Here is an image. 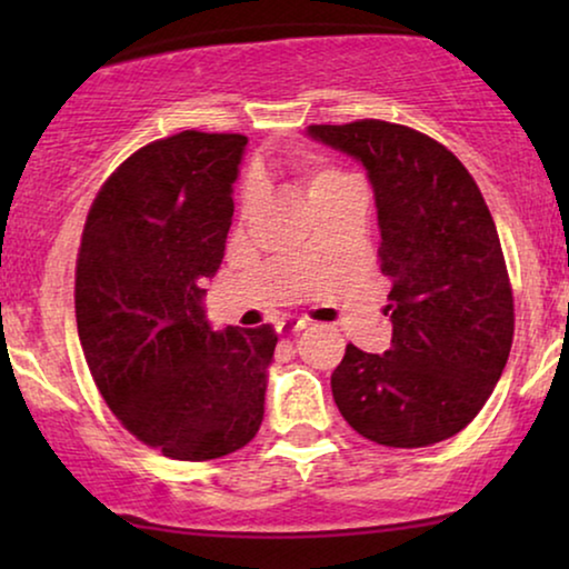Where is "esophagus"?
<instances>
[{"label":"esophagus","instance_id":"1","mask_svg":"<svg viewBox=\"0 0 569 569\" xmlns=\"http://www.w3.org/2000/svg\"><path fill=\"white\" fill-rule=\"evenodd\" d=\"M310 321L308 318H295V316H284L282 321H277V331L279 333H298L302 329H308Z\"/></svg>","mask_w":569,"mask_h":569}]
</instances>
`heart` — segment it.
<instances>
[{"label": "heart", "mask_w": 569, "mask_h": 569, "mask_svg": "<svg viewBox=\"0 0 569 569\" xmlns=\"http://www.w3.org/2000/svg\"><path fill=\"white\" fill-rule=\"evenodd\" d=\"M339 178H345L339 173V170L333 168H321V166H306L302 168V181H306L308 186V193L313 197V193H318L321 189H326V186H331L333 181H339ZM251 201V193H246V204Z\"/></svg>", "instance_id": "heart-1"}]
</instances>
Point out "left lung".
<instances>
[{
	"mask_svg": "<svg viewBox=\"0 0 569 569\" xmlns=\"http://www.w3.org/2000/svg\"><path fill=\"white\" fill-rule=\"evenodd\" d=\"M308 137L368 170L391 277V349L347 345L331 372L349 427L378 446L453 438L485 407L512 345V290L492 214L463 162L422 131L362 119Z\"/></svg>",
	"mask_w": 569,
	"mask_h": 569,
	"instance_id": "8db88e82",
	"label": "left lung"
}]
</instances>
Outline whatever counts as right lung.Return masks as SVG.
Returning a JSON list of instances; mask_svg holds the SVG:
<instances>
[{
  "label": "right lung",
  "instance_id": "right-lung-1",
  "mask_svg": "<svg viewBox=\"0 0 569 569\" xmlns=\"http://www.w3.org/2000/svg\"><path fill=\"white\" fill-rule=\"evenodd\" d=\"M246 144L181 131L142 147L103 183L82 230L74 308L92 380L137 440L178 461L228 456L263 419L274 329L212 331L201 302Z\"/></svg>",
  "mask_w": 569,
  "mask_h": 569
}]
</instances>
